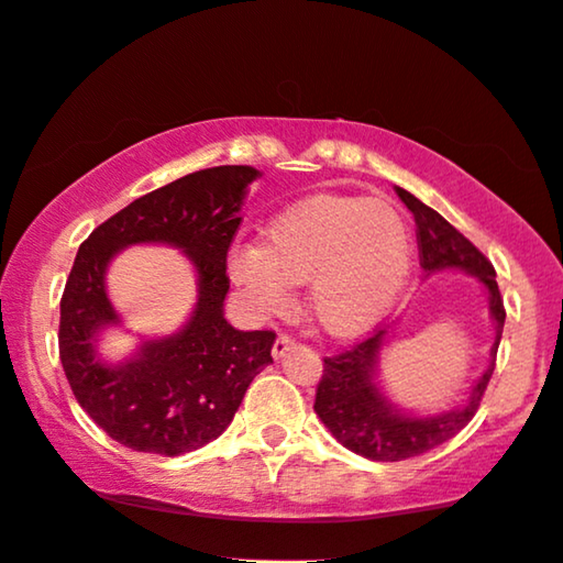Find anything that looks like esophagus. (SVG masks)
Wrapping results in <instances>:
<instances>
[{
    "mask_svg": "<svg viewBox=\"0 0 563 563\" xmlns=\"http://www.w3.org/2000/svg\"><path fill=\"white\" fill-rule=\"evenodd\" d=\"M294 347V340H290V336H286V334H280L275 340V344H273V357L275 360H280V357H286V352Z\"/></svg>",
    "mask_w": 563,
    "mask_h": 563,
    "instance_id": "34e87169",
    "label": "esophagus"
}]
</instances>
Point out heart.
Segmentation results:
<instances>
[{
  "label": "heart",
  "mask_w": 563,
  "mask_h": 563,
  "mask_svg": "<svg viewBox=\"0 0 563 563\" xmlns=\"http://www.w3.org/2000/svg\"><path fill=\"white\" fill-rule=\"evenodd\" d=\"M415 262L411 229L388 200L309 198L267 227V242H239L229 277L260 317L283 313L309 280V311L327 334H365L394 309Z\"/></svg>",
  "instance_id": "heart-1"
}]
</instances>
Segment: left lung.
I'll return each mask as SVG.
<instances>
[{"label": "left lung", "instance_id": "1", "mask_svg": "<svg viewBox=\"0 0 563 563\" xmlns=\"http://www.w3.org/2000/svg\"><path fill=\"white\" fill-rule=\"evenodd\" d=\"M396 195L417 221L419 257H422L424 273L432 275L443 273V269H455V273L476 277L484 286L486 296H489L494 342L489 350V365L474 380L468 399L455 409L438 411V415H417V411L401 409L380 386L378 363L391 327L378 329L376 334L355 344L352 350L324 357V376L319 380L313 411L332 432L336 443L371 461H407L455 438L476 415L478 401H482L486 384L494 373V357H497L501 329H505V303H501L499 286L494 280L497 273H494L492 262L461 231H455L443 216L424 206L415 195L404 187H396Z\"/></svg>", "mask_w": 563, "mask_h": 563}]
</instances>
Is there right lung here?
Returning <instances> with one entry per match:
<instances>
[{
    "label": "right lung",
    "instance_id": "add662e5",
    "mask_svg": "<svg viewBox=\"0 0 563 563\" xmlns=\"http://www.w3.org/2000/svg\"><path fill=\"white\" fill-rule=\"evenodd\" d=\"M257 177L260 169L246 164L192 172L133 200L79 246L62 298L58 355L79 407L131 451L175 459L208 445L231 424L254 376L273 363V332H242L223 317L227 252ZM136 243L183 251L199 298L175 335L142 341L133 356L110 364L99 336L122 322L103 277L111 257Z\"/></svg>",
    "mask_w": 563,
    "mask_h": 563
}]
</instances>
